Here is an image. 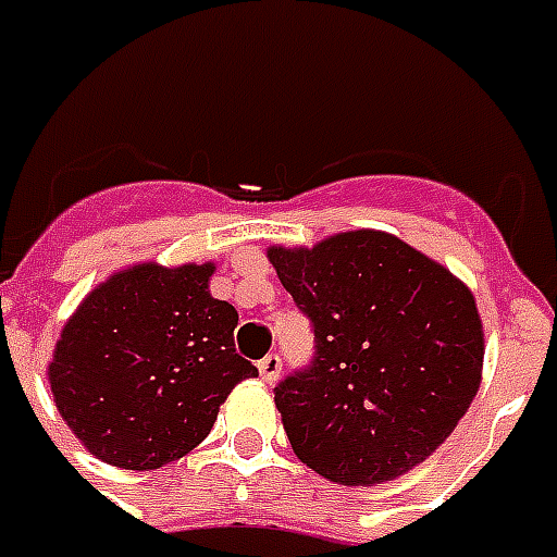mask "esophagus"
Wrapping results in <instances>:
<instances>
[{
	"label": "esophagus",
	"mask_w": 557,
	"mask_h": 557,
	"mask_svg": "<svg viewBox=\"0 0 557 557\" xmlns=\"http://www.w3.org/2000/svg\"><path fill=\"white\" fill-rule=\"evenodd\" d=\"M258 373H261V380H264L267 385H273V382L282 376V359L275 354H267L264 359H258Z\"/></svg>",
	"instance_id": "obj_1"
}]
</instances>
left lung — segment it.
Returning <instances> with one entry per match:
<instances>
[{
  "label": "left lung",
  "instance_id": "left-lung-1",
  "mask_svg": "<svg viewBox=\"0 0 557 557\" xmlns=\"http://www.w3.org/2000/svg\"><path fill=\"white\" fill-rule=\"evenodd\" d=\"M267 258L315 342L310 364L275 385L296 457L333 483L373 486L434 455L480 388L483 324L469 287L380 230Z\"/></svg>",
  "mask_w": 557,
  "mask_h": 557
}]
</instances>
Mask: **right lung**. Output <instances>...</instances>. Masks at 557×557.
Segmentation results:
<instances>
[{
    "label": "right lung",
    "instance_id": "1",
    "mask_svg": "<svg viewBox=\"0 0 557 557\" xmlns=\"http://www.w3.org/2000/svg\"><path fill=\"white\" fill-rule=\"evenodd\" d=\"M215 264H135L91 290L48 364L53 403L83 446L117 469L189 455L258 368L235 354L238 313L212 299Z\"/></svg>",
    "mask_w": 557,
    "mask_h": 557
}]
</instances>
